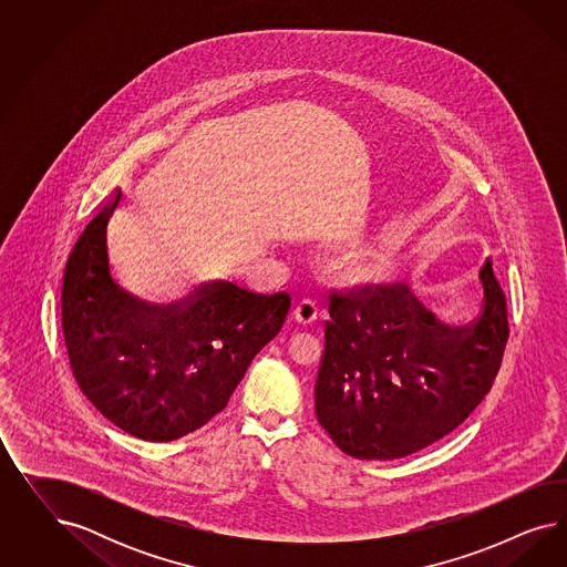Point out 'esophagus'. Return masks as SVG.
Instances as JSON below:
<instances>
[{"label":"esophagus","mask_w":567,"mask_h":567,"mask_svg":"<svg viewBox=\"0 0 567 567\" xmlns=\"http://www.w3.org/2000/svg\"><path fill=\"white\" fill-rule=\"evenodd\" d=\"M292 316H295V320L299 322V324H311L316 318H318V303L313 301V299H303V301H299L295 309H292Z\"/></svg>","instance_id":"34e87169"}]
</instances>
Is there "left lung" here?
Wrapping results in <instances>:
<instances>
[{
	"instance_id": "obj_1",
	"label": "left lung",
	"mask_w": 567,
	"mask_h": 567,
	"mask_svg": "<svg viewBox=\"0 0 567 567\" xmlns=\"http://www.w3.org/2000/svg\"><path fill=\"white\" fill-rule=\"evenodd\" d=\"M481 316L432 322L405 282H363L328 295L316 415L358 460H399L441 441L481 405L509 337L505 292L486 259Z\"/></svg>"
}]
</instances>
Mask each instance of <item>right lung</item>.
Listing matches in <instances>:
<instances>
[{
  "label": "right lung",
  "instance_id": "obj_1",
  "mask_svg": "<svg viewBox=\"0 0 567 567\" xmlns=\"http://www.w3.org/2000/svg\"><path fill=\"white\" fill-rule=\"evenodd\" d=\"M112 204L86 224L62 282V330L81 391L118 429L168 443L223 412L251 360L285 324L291 295L207 282L168 306L118 289L107 270Z\"/></svg>",
  "mask_w": 567,
  "mask_h": 567
}]
</instances>
